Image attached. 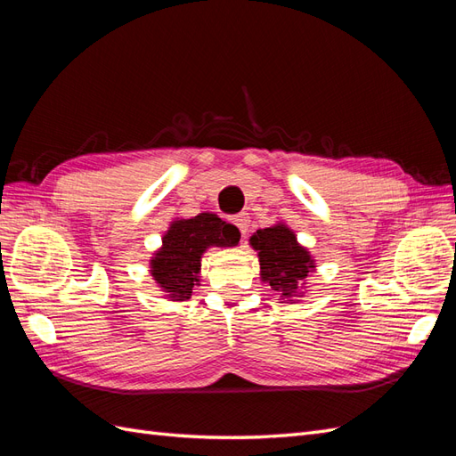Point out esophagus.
Instances as JSON below:
<instances>
[{
	"label": "esophagus",
	"instance_id": "esophagus-1",
	"mask_svg": "<svg viewBox=\"0 0 456 456\" xmlns=\"http://www.w3.org/2000/svg\"><path fill=\"white\" fill-rule=\"evenodd\" d=\"M233 224H236L238 230L245 236L247 228H249V216H247V215H238L236 218H233Z\"/></svg>",
	"mask_w": 456,
	"mask_h": 456
}]
</instances>
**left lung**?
<instances>
[{"mask_svg":"<svg viewBox=\"0 0 456 456\" xmlns=\"http://www.w3.org/2000/svg\"><path fill=\"white\" fill-rule=\"evenodd\" d=\"M251 245L258 251L262 281H266L272 291L283 298L297 295L298 285L314 270V260L305 247L298 245L295 233L285 224H275L256 230Z\"/></svg>","mask_w":456,"mask_h":456,"instance_id":"1","label":"left lung"}]
</instances>
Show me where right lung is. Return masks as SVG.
<instances>
[{"label": "right lung", "mask_w": 456, "mask_h": 456, "mask_svg": "<svg viewBox=\"0 0 456 456\" xmlns=\"http://www.w3.org/2000/svg\"><path fill=\"white\" fill-rule=\"evenodd\" d=\"M238 241L240 230L213 213L175 220L163 236V247L151 256L150 272L167 297L186 300L200 281L201 255L207 247H233Z\"/></svg>", "instance_id": "obj_1"}]
</instances>
